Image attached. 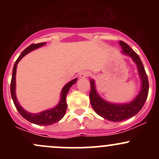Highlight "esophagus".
Instances as JSON below:
<instances>
[{
	"label": "esophagus",
	"mask_w": 159,
	"mask_h": 159,
	"mask_svg": "<svg viewBox=\"0 0 159 159\" xmlns=\"http://www.w3.org/2000/svg\"><path fill=\"white\" fill-rule=\"evenodd\" d=\"M90 75H91V74H90V72L84 70V71H82L81 74H80V78H86V77L89 76Z\"/></svg>",
	"instance_id": "1"
}]
</instances>
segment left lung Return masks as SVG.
I'll return each mask as SVG.
<instances>
[{
  "label": "left lung",
  "mask_w": 159,
  "mask_h": 159,
  "mask_svg": "<svg viewBox=\"0 0 159 159\" xmlns=\"http://www.w3.org/2000/svg\"><path fill=\"white\" fill-rule=\"evenodd\" d=\"M119 44L121 46L123 54L131 57L136 64L139 77L142 81V89L135 98L129 103L125 104H114L106 102L102 99L96 91L94 80H90L91 91L89 98L93 109L101 117L114 122L124 121L137 115L146 101L149 89L148 76L139 56L124 41H120Z\"/></svg>",
  "instance_id": "left-lung-1"
}]
</instances>
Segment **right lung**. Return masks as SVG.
I'll return each instance as SVG.
<instances>
[{
    "instance_id": "right-lung-1",
    "label": "right lung",
    "mask_w": 159,
    "mask_h": 159,
    "mask_svg": "<svg viewBox=\"0 0 159 159\" xmlns=\"http://www.w3.org/2000/svg\"><path fill=\"white\" fill-rule=\"evenodd\" d=\"M46 43H39V44H30L29 47L25 48L23 51V52L20 54L18 58L15 61L13 68V72H12V78H11V98L13 99L14 105H15L16 108L18 111L19 113L24 118L28 120L30 122L33 123V124L38 125H51L54 124V123L60 121L65 115V112L67 110V102H66V96L67 94L68 93L69 90L74 84H75L77 81V78L72 80V81H69L68 84H65L64 88L61 90V99L59 102L58 105L54 108H51V109H48L44 111L39 112L37 114L30 113V112L27 111L22 108L18 103L17 100V97H16L15 94V88H16V81H15V77H16V70H17V65L18 62L21 60L22 57L26 55L27 54L33 50L38 48L41 47V46L44 45Z\"/></svg>"
}]
</instances>
